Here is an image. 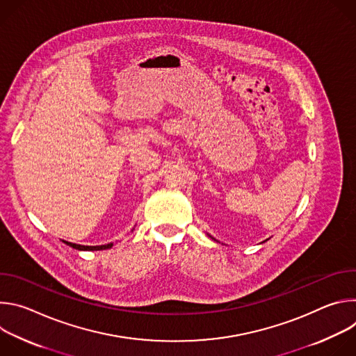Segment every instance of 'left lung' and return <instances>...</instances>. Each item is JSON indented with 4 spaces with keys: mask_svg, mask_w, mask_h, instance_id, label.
I'll return each instance as SVG.
<instances>
[{
    "mask_svg": "<svg viewBox=\"0 0 356 356\" xmlns=\"http://www.w3.org/2000/svg\"><path fill=\"white\" fill-rule=\"evenodd\" d=\"M266 241H268V239H266ZM266 241H264V242H266Z\"/></svg>",
    "mask_w": 356,
    "mask_h": 356,
    "instance_id": "8db88e82",
    "label": "left lung"
}]
</instances>
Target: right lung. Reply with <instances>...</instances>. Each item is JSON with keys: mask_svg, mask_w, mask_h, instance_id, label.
<instances>
[{"mask_svg": "<svg viewBox=\"0 0 356 356\" xmlns=\"http://www.w3.org/2000/svg\"><path fill=\"white\" fill-rule=\"evenodd\" d=\"M66 245L77 249V250H103V249H110L113 248V242L110 243H106V245H95V246H88V245H79V243H73V242H69V241H63Z\"/></svg>", "mask_w": 356, "mask_h": 356, "instance_id": "add662e5", "label": "right lung"}]
</instances>
